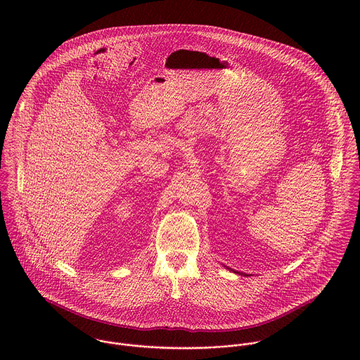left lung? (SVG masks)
Wrapping results in <instances>:
<instances>
[{
	"label": "left lung",
	"instance_id": "obj_1",
	"mask_svg": "<svg viewBox=\"0 0 360 360\" xmlns=\"http://www.w3.org/2000/svg\"><path fill=\"white\" fill-rule=\"evenodd\" d=\"M234 273H236V271H234ZM237 273H238V274H241V276H248V274H245V273H240V271H237Z\"/></svg>",
	"mask_w": 360,
	"mask_h": 360
}]
</instances>
